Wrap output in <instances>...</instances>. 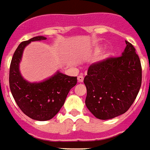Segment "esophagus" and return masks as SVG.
<instances>
[{"label":"esophagus","mask_w":150,"mask_h":150,"mask_svg":"<svg viewBox=\"0 0 150 150\" xmlns=\"http://www.w3.org/2000/svg\"><path fill=\"white\" fill-rule=\"evenodd\" d=\"M83 75H79L78 76V81L79 82V83H82L83 81Z\"/></svg>","instance_id":"esophagus-1"}]
</instances>
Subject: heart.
<instances>
[{"label":"heart","instance_id":"b5f03b06","mask_svg":"<svg viewBox=\"0 0 150 150\" xmlns=\"http://www.w3.org/2000/svg\"><path fill=\"white\" fill-rule=\"evenodd\" d=\"M105 58H106V55H102V56H101L100 59H105Z\"/></svg>","mask_w":150,"mask_h":150}]
</instances>
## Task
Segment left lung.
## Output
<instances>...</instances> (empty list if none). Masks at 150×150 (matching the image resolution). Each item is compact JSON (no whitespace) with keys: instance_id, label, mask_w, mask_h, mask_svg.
<instances>
[{"instance_id":"obj_1","label":"left lung","mask_w":150,"mask_h":150,"mask_svg":"<svg viewBox=\"0 0 150 150\" xmlns=\"http://www.w3.org/2000/svg\"><path fill=\"white\" fill-rule=\"evenodd\" d=\"M119 57L91 64L84 78L87 109L98 119L107 120L126 113L140 90L142 65L130 43Z\"/></svg>"}]
</instances>
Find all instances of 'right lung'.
Masks as SVG:
<instances>
[{
	"instance_id": "add662e5",
	"label": "right lung",
	"mask_w": 150,
	"mask_h": 150,
	"mask_svg": "<svg viewBox=\"0 0 150 150\" xmlns=\"http://www.w3.org/2000/svg\"><path fill=\"white\" fill-rule=\"evenodd\" d=\"M35 36L19 44L13 54L9 69V86L12 95L22 112L32 119H52L64 106L70 90L77 83V77L57 71L40 83H30L22 77L19 69L24 47L32 41L46 40Z\"/></svg>"
}]
</instances>
